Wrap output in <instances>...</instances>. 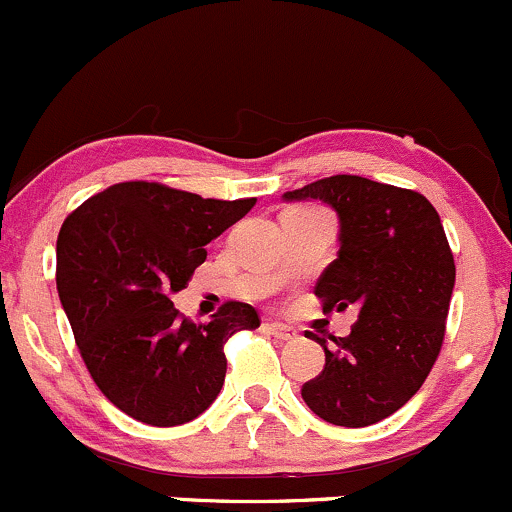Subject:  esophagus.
<instances>
[{
	"label": "esophagus",
	"mask_w": 512,
	"mask_h": 512,
	"mask_svg": "<svg viewBox=\"0 0 512 512\" xmlns=\"http://www.w3.org/2000/svg\"><path fill=\"white\" fill-rule=\"evenodd\" d=\"M267 330L277 340H296V330L289 328V325H284V323H277V320H274V323H267Z\"/></svg>",
	"instance_id": "1"
}]
</instances>
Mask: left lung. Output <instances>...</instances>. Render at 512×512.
Instances as JSON below:
<instances>
[{
	"instance_id": "obj_1",
	"label": "left lung",
	"mask_w": 512,
	"mask_h": 512,
	"mask_svg": "<svg viewBox=\"0 0 512 512\" xmlns=\"http://www.w3.org/2000/svg\"><path fill=\"white\" fill-rule=\"evenodd\" d=\"M284 199L338 211V260L320 274L316 296L323 313L359 311L345 338L311 339L325 367L301 396L325 423L367 428L411 401L442 350L454 289L445 228L423 194L357 174L318 179Z\"/></svg>"
}]
</instances>
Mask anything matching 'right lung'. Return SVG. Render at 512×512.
<instances>
[{
    "mask_svg": "<svg viewBox=\"0 0 512 512\" xmlns=\"http://www.w3.org/2000/svg\"><path fill=\"white\" fill-rule=\"evenodd\" d=\"M257 199H204L160 182H121L77 206L58 235L60 303L99 391L145 425L172 428L216 401L226 345L260 328L250 303L226 301L211 323L172 306L206 245Z\"/></svg>",
    "mask_w": 512,
    "mask_h": 512,
    "instance_id": "1",
    "label": "right lung"
}]
</instances>
